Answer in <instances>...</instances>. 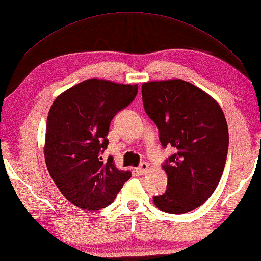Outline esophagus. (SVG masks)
<instances>
[{"instance_id":"obj_1","label":"esophagus","mask_w":261,"mask_h":261,"mask_svg":"<svg viewBox=\"0 0 261 261\" xmlns=\"http://www.w3.org/2000/svg\"><path fill=\"white\" fill-rule=\"evenodd\" d=\"M148 170H149V164L146 162H143L138 168L136 169V172H137V174H139V176H144V174L148 172Z\"/></svg>"}]
</instances>
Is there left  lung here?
Listing matches in <instances>:
<instances>
[{
	"instance_id": "obj_1",
	"label": "left lung",
	"mask_w": 261,
	"mask_h": 261,
	"mask_svg": "<svg viewBox=\"0 0 261 261\" xmlns=\"http://www.w3.org/2000/svg\"><path fill=\"white\" fill-rule=\"evenodd\" d=\"M141 93L161 144L177 149L163 165L168 188L153 197L154 204L182 215L201 206L220 181L229 144L224 112L206 92L180 79L146 82Z\"/></svg>"
}]
</instances>
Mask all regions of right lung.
<instances>
[{
    "instance_id": "right-lung-1",
    "label": "right lung",
    "mask_w": 261,
    "mask_h": 261,
    "mask_svg": "<svg viewBox=\"0 0 261 261\" xmlns=\"http://www.w3.org/2000/svg\"><path fill=\"white\" fill-rule=\"evenodd\" d=\"M137 84L90 79L59 94L46 118L45 164L61 194L84 210L114 202L131 172L102 161L113 117L134 101Z\"/></svg>"
}]
</instances>
